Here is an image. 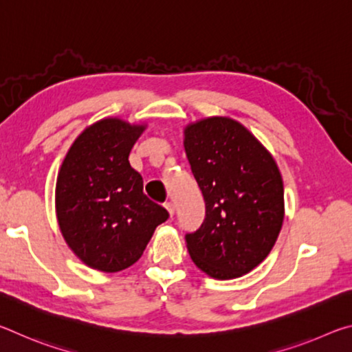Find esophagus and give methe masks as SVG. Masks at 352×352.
<instances>
[{"instance_id": "esophagus-1", "label": "esophagus", "mask_w": 352, "mask_h": 352, "mask_svg": "<svg viewBox=\"0 0 352 352\" xmlns=\"http://www.w3.org/2000/svg\"><path fill=\"white\" fill-rule=\"evenodd\" d=\"M166 210H168V212H169V216L172 217L175 214V205L172 204V201H168V204H166Z\"/></svg>"}]
</instances>
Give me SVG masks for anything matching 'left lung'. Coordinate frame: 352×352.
I'll list each match as a JSON object with an SVG mask.
<instances>
[{
  "mask_svg": "<svg viewBox=\"0 0 352 352\" xmlns=\"http://www.w3.org/2000/svg\"><path fill=\"white\" fill-rule=\"evenodd\" d=\"M183 144L206 206L204 223L186 234L190 259L214 279L245 275L281 231V172L256 136L226 116L189 124Z\"/></svg>",
  "mask_w": 352,
  "mask_h": 352,
  "instance_id": "left-lung-1",
  "label": "left lung"
}]
</instances>
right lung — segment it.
<instances>
[{
    "instance_id": "add662e5",
    "label": "right lung",
    "mask_w": 352,
    "mask_h": 352,
    "mask_svg": "<svg viewBox=\"0 0 352 352\" xmlns=\"http://www.w3.org/2000/svg\"><path fill=\"white\" fill-rule=\"evenodd\" d=\"M144 124L105 118L77 136L58 170L56 212L63 239L83 264L121 272L141 258L169 212L142 192L129 163Z\"/></svg>"
}]
</instances>
